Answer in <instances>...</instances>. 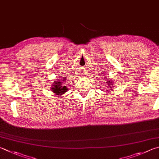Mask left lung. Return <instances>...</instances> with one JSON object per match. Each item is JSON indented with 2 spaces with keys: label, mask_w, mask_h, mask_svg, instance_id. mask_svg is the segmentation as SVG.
I'll return each instance as SVG.
<instances>
[{
  "label": "left lung",
  "mask_w": 159,
  "mask_h": 159,
  "mask_svg": "<svg viewBox=\"0 0 159 159\" xmlns=\"http://www.w3.org/2000/svg\"><path fill=\"white\" fill-rule=\"evenodd\" d=\"M107 81H105L106 82V83H107V85H108V88H112L113 87V82H110V80H107Z\"/></svg>",
  "instance_id": "left-lung-1"
}]
</instances>
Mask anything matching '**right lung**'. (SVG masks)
Instances as JSON below:
<instances>
[{
  "label": "right lung",
  "instance_id": "1",
  "mask_svg": "<svg viewBox=\"0 0 159 159\" xmlns=\"http://www.w3.org/2000/svg\"><path fill=\"white\" fill-rule=\"evenodd\" d=\"M66 80V78H63V79L58 80V82H54V84L52 85V90L56 95H62V94L66 93L67 90H68V88H67L66 86H64V84H65L64 82ZM63 81H64L63 82H62Z\"/></svg>",
  "mask_w": 159,
  "mask_h": 159
}]
</instances>
